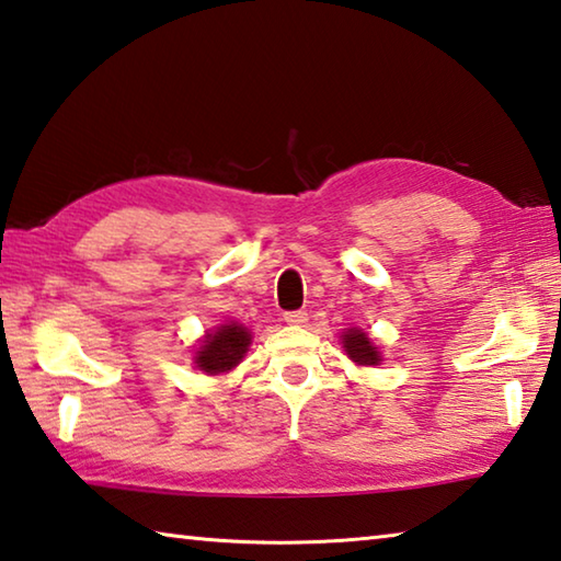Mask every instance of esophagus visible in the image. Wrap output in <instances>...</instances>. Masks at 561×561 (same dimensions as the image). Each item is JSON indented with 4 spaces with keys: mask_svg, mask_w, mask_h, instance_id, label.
Masks as SVG:
<instances>
[{
    "mask_svg": "<svg viewBox=\"0 0 561 561\" xmlns=\"http://www.w3.org/2000/svg\"><path fill=\"white\" fill-rule=\"evenodd\" d=\"M283 320L288 322V325H306L308 322V310H290L283 316Z\"/></svg>",
    "mask_w": 561,
    "mask_h": 561,
    "instance_id": "obj_1",
    "label": "esophagus"
}]
</instances>
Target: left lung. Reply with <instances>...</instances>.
<instances>
[{"label": "left lung", "instance_id": "left-lung-1", "mask_svg": "<svg viewBox=\"0 0 561 561\" xmlns=\"http://www.w3.org/2000/svg\"><path fill=\"white\" fill-rule=\"evenodd\" d=\"M342 345H345L350 359H355L357 365H377L379 362V352L371 345L365 332L347 330L345 335H342Z\"/></svg>", "mask_w": 561, "mask_h": 561}]
</instances>
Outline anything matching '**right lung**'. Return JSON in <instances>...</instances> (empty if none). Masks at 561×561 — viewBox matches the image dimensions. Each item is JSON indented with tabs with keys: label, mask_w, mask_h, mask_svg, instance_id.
I'll return each mask as SVG.
<instances>
[{
	"label": "right lung",
	"mask_w": 561,
	"mask_h": 561,
	"mask_svg": "<svg viewBox=\"0 0 561 561\" xmlns=\"http://www.w3.org/2000/svg\"><path fill=\"white\" fill-rule=\"evenodd\" d=\"M249 345V330L236 325V322H231V325H221L214 335H206L202 350L196 352V365H199V369L209 371V375L229 371L239 365Z\"/></svg>",
	"instance_id": "right-lung-1"
}]
</instances>
